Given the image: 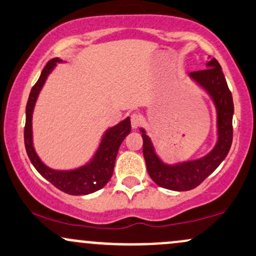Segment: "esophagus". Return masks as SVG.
<instances>
[{
  "label": "esophagus",
  "instance_id": "obj_1",
  "mask_svg": "<svg viewBox=\"0 0 256 256\" xmlns=\"http://www.w3.org/2000/svg\"><path fill=\"white\" fill-rule=\"evenodd\" d=\"M140 124H142V118H140V116L136 113H134L131 116V126L134 128H137L138 126H140Z\"/></svg>",
  "mask_w": 256,
  "mask_h": 256
}]
</instances>
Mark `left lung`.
Segmentation results:
<instances>
[{"label": "left lung", "mask_w": 256, "mask_h": 256, "mask_svg": "<svg viewBox=\"0 0 256 256\" xmlns=\"http://www.w3.org/2000/svg\"><path fill=\"white\" fill-rule=\"evenodd\" d=\"M207 68L189 73V78L201 86L212 98L216 110V146L204 156L196 160L166 164L158 158L144 128H140L143 138V155L149 176L158 186L173 192H188L196 188L210 173L216 170L226 158L232 143V116L234 101L231 91L216 58L206 64Z\"/></svg>", "instance_id": "8db88e82"}]
</instances>
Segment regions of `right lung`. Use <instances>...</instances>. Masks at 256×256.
Masks as SVG:
<instances>
[{
	"mask_svg": "<svg viewBox=\"0 0 256 256\" xmlns=\"http://www.w3.org/2000/svg\"><path fill=\"white\" fill-rule=\"evenodd\" d=\"M60 62H62V60H60L58 58H52L46 64L40 73V79L31 89L28 104H26V122L24 130L25 148L34 168L46 180L50 182L55 188H58L61 192L70 194V195H88V194H92L102 189L110 182V177L113 176L114 164H116L119 146L131 131V122L128 116L119 124L107 128L102 136L98 150L90 158L89 162L83 166L74 170H68V171H58V170H52L44 165L34 146L32 114H34L38 95H40L46 78L55 68L56 64Z\"/></svg>",
	"mask_w": 256,
	"mask_h": 256,
	"instance_id": "1",
	"label": "right lung"
}]
</instances>
